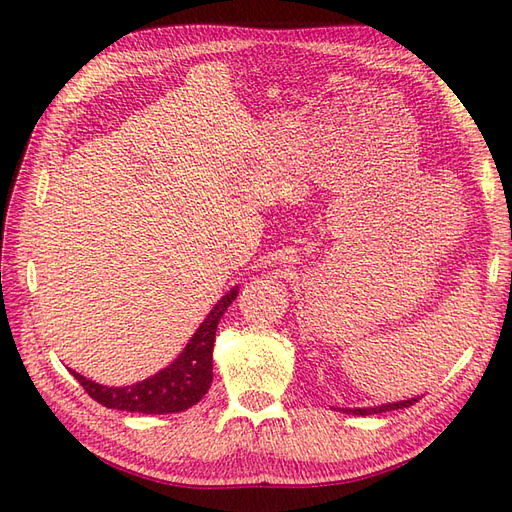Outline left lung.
Returning a JSON list of instances; mask_svg holds the SVG:
<instances>
[{
	"label": "left lung",
	"mask_w": 512,
	"mask_h": 512,
	"mask_svg": "<svg viewBox=\"0 0 512 512\" xmlns=\"http://www.w3.org/2000/svg\"><path fill=\"white\" fill-rule=\"evenodd\" d=\"M419 398L404 400V402H395V404H383V406H374V408H342V412H353V415H376V412H387V410H398V408H408Z\"/></svg>",
	"instance_id": "obj_1"
}]
</instances>
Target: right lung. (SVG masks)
Masks as SVG:
<instances>
[{"instance_id":"right-lung-1","label":"right lung","mask_w":512,"mask_h":512,"mask_svg":"<svg viewBox=\"0 0 512 512\" xmlns=\"http://www.w3.org/2000/svg\"><path fill=\"white\" fill-rule=\"evenodd\" d=\"M238 289L225 293L219 304L210 310L204 323L185 346L180 357L166 370L146 378L142 383L129 387H104L85 376L70 370L95 402L106 408H117L127 412H144V415H168V412H183L200 402L212 383V346L217 325L223 312L236 300Z\"/></svg>"}]
</instances>
